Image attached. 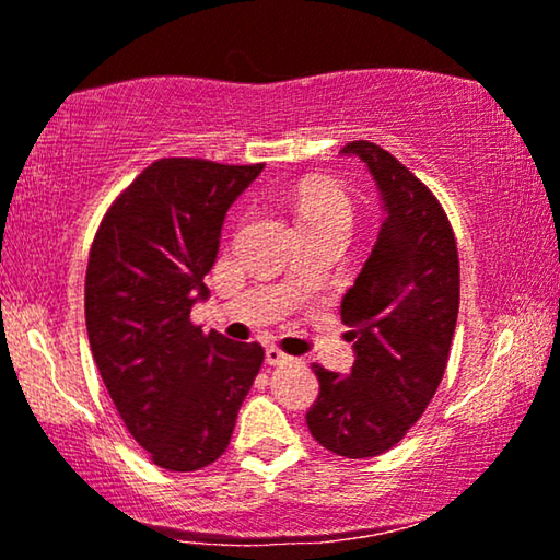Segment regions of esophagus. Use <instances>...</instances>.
<instances>
[{
  "mask_svg": "<svg viewBox=\"0 0 560 560\" xmlns=\"http://www.w3.org/2000/svg\"><path fill=\"white\" fill-rule=\"evenodd\" d=\"M265 357H267V364H285V362H290V357L282 349H278V347L267 349Z\"/></svg>",
  "mask_w": 560,
  "mask_h": 560,
  "instance_id": "esophagus-1",
  "label": "esophagus"
}]
</instances>
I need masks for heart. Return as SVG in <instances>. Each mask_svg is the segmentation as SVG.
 Masks as SVG:
<instances>
[{
  "instance_id": "1",
  "label": "heart",
  "mask_w": 560,
  "mask_h": 560,
  "mask_svg": "<svg viewBox=\"0 0 560 560\" xmlns=\"http://www.w3.org/2000/svg\"><path fill=\"white\" fill-rule=\"evenodd\" d=\"M351 201L339 186L326 180H313L298 190V219L303 226L324 224V221H341L351 226Z\"/></svg>"
}]
</instances>
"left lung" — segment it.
Wrapping results in <instances>:
<instances>
[{
    "label": "left lung",
    "mask_w": 560,
    "mask_h": 560,
    "mask_svg": "<svg viewBox=\"0 0 560 560\" xmlns=\"http://www.w3.org/2000/svg\"><path fill=\"white\" fill-rule=\"evenodd\" d=\"M341 152L370 167L382 194L377 244L341 301L354 331L347 377L313 364L318 397L305 412L331 454L372 458L405 439L446 372L458 318V249L439 198L395 155L370 140Z\"/></svg>",
    "instance_id": "1"
}]
</instances>
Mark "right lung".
<instances>
[{
    "mask_svg": "<svg viewBox=\"0 0 560 560\" xmlns=\"http://www.w3.org/2000/svg\"><path fill=\"white\" fill-rule=\"evenodd\" d=\"M262 167L160 158L114 198L91 242V354L127 431L160 469L217 462L262 366L257 341L203 334L190 320L229 206Z\"/></svg>",
    "mask_w": 560,
    "mask_h": 560,
    "instance_id": "obj_1",
    "label": "right lung"
}]
</instances>
